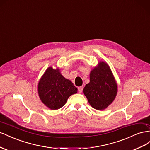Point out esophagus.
Returning a JSON list of instances; mask_svg holds the SVG:
<instances>
[{
  "mask_svg": "<svg viewBox=\"0 0 150 150\" xmlns=\"http://www.w3.org/2000/svg\"><path fill=\"white\" fill-rule=\"evenodd\" d=\"M83 87L82 86V87H78V90H79V92H80V93H81L82 92V91H83Z\"/></svg>",
  "mask_w": 150,
  "mask_h": 150,
  "instance_id": "esophagus-1",
  "label": "esophagus"
}]
</instances>
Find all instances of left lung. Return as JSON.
<instances>
[{
	"instance_id": "obj_1",
	"label": "left lung",
	"mask_w": 150,
	"mask_h": 150,
	"mask_svg": "<svg viewBox=\"0 0 150 150\" xmlns=\"http://www.w3.org/2000/svg\"><path fill=\"white\" fill-rule=\"evenodd\" d=\"M117 84L109 65L100 61L90 73V82L83 88L88 103L97 110H104L112 103Z\"/></svg>"
}]
</instances>
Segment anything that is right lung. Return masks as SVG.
Listing matches in <instances>:
<instances>
[{"label": "right lung", "mask_w": 150, "mask_h": 150, "mask_svg": "<svg viewBox=\"0 0 150 150\" xmlns=\"http://www.w3.org/2000/svg\"><path fill=\"white\" fill-rule=\"evenodd\" d=\"M77 88L61 74L59 68L49 67L38 85L40 99L47 108L57 110L66 104L70 96L77 93Z\"/></svg>", "instance_id": "right-lung-1"}]
</instances>
